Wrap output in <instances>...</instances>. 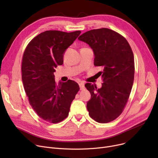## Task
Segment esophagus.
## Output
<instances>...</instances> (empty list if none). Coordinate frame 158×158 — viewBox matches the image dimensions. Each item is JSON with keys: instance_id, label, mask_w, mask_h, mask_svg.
<instances>
[{"instance_id": "obj_1", "label": "esophagus", "mask_w": 158, "mask_h": 158, "mask_svg": "<svg viewBox=\"0 0 158 158\" xmlns=\"http://www.w3.org/2000/svg\"><path fill=\"white\" fill-rule=\"evenodd\" d=\"M79 87H80V89L81 90H82L85 89V85L84 83H82V82H81V83L79 84Z\"/></svg>"}]
</instances>
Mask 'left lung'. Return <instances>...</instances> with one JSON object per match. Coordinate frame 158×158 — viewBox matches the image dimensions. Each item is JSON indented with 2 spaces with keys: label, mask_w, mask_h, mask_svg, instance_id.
Instances as JSON below:
<instances>
[{
  "label": "left lung",
  "mask_w": 158,
  "mask_h": 158,
  "mask_svg": "<svg viewBox=\"0 0 158 158\" xmlns=\"http://www.w3.org/2000/svg\"><path fill=\"white\" fill-rule=\"evenodd\" d=\"M78 39L93 49L94 65L103 83L101 88L86 83L91 94L87 102L89 117L98 123H108L122 113L127 102L135 77L134 55L127 40L107 28L88 31Z\"/></svg>",
  "instance_id": "1"
}]
</instances>
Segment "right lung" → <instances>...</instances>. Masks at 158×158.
Segmentation results:
<instances>
[{
	"label": "right lung",
	"mask_w": 158,
	"mask_h": 158,
	"mask_svg": "<svg viewBox=\"0 0 158 158\" xmlns=\"http://www.w3.org/2000/svg\"><path fill=\"white\" fill-rule=\"evenodd\" d=\"M81 32L46 31L33 38L22 57V79L29 104L38 117L56 123L68 117L72 102L79 90L72 80L57 85L54 72L63 63L65 50Z\"/></svg>",
	"instance_id": "obj_1"
}]
</instances>
